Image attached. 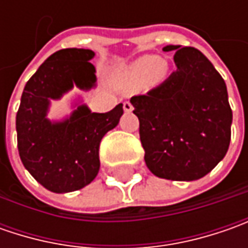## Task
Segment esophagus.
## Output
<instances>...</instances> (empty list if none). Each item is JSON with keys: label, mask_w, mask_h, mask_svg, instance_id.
Masks as SVG:
<instances>
[{"label": "esophagus", "mask_w": 248, "mask_h": 248, "mask_svg": "<svg viewBox=\"0 0 248 248\" xmlns=\"http://www.w3.org/2000/svg\"><path fill=\"white\" fill-rule=\"evenodd\" d=\"M123 109L125 110L127 113H131L134 108H132V105H131L129 102H124V103H123Z\"/></svg>", "instance_id": "34e87169"}]
</instances>
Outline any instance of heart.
<instances>
[{
  "mask_svg": "<svg viewBox=\"0 0 248 248\" xmlns=\"http://www.w3.org/2000/svg\"><path fill=\"white\" fill-rule=\"evenodd\" d=\"M129 73L139 80L161 78L166 74V63L156 55H145L129 66Z\"/></svg>",
  "mask_w": 248,
  "mask_h": 248,
  "instance_id": "heart-1",
  "label": "heart"
}]
</instances>
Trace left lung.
Here are the masks:
<instances>
[{
	"instance_id": "1",
	"label": "left lung",
	"mask_w": 248,
	"mask_h": 248,
	"mask_svg": "<svg viewBox=\"0 0 248 248\" xmlns=\"http://www.w3.org/2000/svg\"><path fill=\"white\" fill-rule=\"evenodd\" d=\"M163 51L174 52L175 72L146 95L131 98L145 163L158 178L196 181L229 148L232 110L226 84L199 49L167 45Z\"/></svg>"
}]
</instances>
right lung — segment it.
Listing matches in <instances>:
<instances>
[{
	"instance_id": "obj_1",
	"label": "right lung",
	"mask_w": 248,
	"mask_h": 248,
	"mask_svg": "<svg viewBox=\"0 0 248 248\" xmlns=\"http://www.w3.org/2000/svg\"><path fill=\"white\" fill-rule=\"evenodd\" d=\"M95 52L66 48L52 53L24 87L16 114L17 149L24 168L53 193H69L90 185L99 172V145L119 124L123 103L108 113H92L81 100L63 120L46 117L51 100H59L74 87H96Z\"/></svg>"
}]
</instances>
